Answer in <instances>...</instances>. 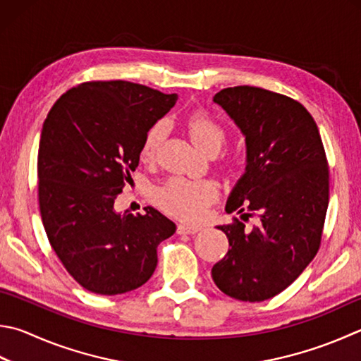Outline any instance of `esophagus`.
<instances>
[{"label": "esophagus", "instance_id": "obj_1", "mask_svg": "<svg viewBox=\"0 0 361 361\" xmlns=\"http://www.w3.org/2000/svg\"><path fill=\"white\" fill-rule=\"evenodd\" d=\"M200 227L199 226H189V224H178L176 227V232L180 235H192L195 232H199Z\"/></svg>", "mask_w": 361, "mask_h": 361}]
</instances>
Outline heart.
<instances>
[{"mask_svg":"<svg viewBox=\"0 0 361 361\" xmlns=\"http://www.w3.org/2000/svg\"><path fill=\"white\" fill-rule=\"evenodd\" d=\"M186 128L192 142L203 152L214 154L226 142V128L214 120L205 110H194L186 118ZM167 126L164 121H156L147 129L140 145L143 161H153L166 137ZM218 186L212 180H188L173 176L156 194L164 212L185 221H197L205 208L218 199Z\"/></svg>","mask_w":361,"mask_h":361,"instance_id":"b5f03b06","label":"heart"}]
</instances>
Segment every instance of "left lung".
<instances>
[{"label":"left lung","instance_id":"left-lung-1","mask_svg":"<svg viewBox=\"0 0 361 361\" xmlns=\"http://www.w3.org/2000/svg\"><path fill=\"white\" fill-rule=\"evenodd\" d=\"M213 101L246 137V169L226 212L246 208L259 221L218 226L231 247L212 276L228 297L264 301L287 289L319 251L330 188L325 149L314 118L292 97L243 85Z\"/></svg>","mask_w":361,"mask_h":361}]
</instances>
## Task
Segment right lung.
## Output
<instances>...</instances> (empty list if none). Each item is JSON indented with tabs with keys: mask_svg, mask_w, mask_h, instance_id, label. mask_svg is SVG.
Instances as JSON below:
<instances>
[{
	"mask_svg": "<svg viewBox=\"0 0 361 361\" xmlns=\"http://www.w3.org/2000/svg\"><path fill=\"white\" fill-rule=\"evenodd\" d=\"M178 96L145 85L85 82L45 118L37 154L42 224L64 268L83 289L118 295L137 289L158 265V246L176 226L153 207L116 213L133 181L147 129Z\"/></svg>",
	"mask_w": 361,
	"mask_h": 361,
	"instance_id": "right-lung-1",
	"label": "right lung"
}]
</instances>
